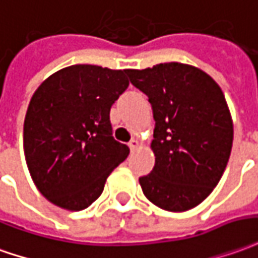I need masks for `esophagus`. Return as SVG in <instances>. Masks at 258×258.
I'll list each match as a JSON object with an SVG mask.
<instances>
[{"mask_svg": "<svg viewBox=\"0 0 258 258\" xmlns=\"http://www.w3.org/2000/svg\"><path fill=\"white\" fill-rule=\"evenodd\" d=\"M128 147H130V149H131V151H135L137 148L140 147V142L137 141V140H131V141H130V144H128Z\"/></svg>", "mask_w": 258, "mask_h": 258, "instance_id": "obj_1", "label": "esophagus"}]
</instances>
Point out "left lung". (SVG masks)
<instances>
[{"label":"left lung","instance_id":"1","mask_svg":"<svg viewBox=\"0 0 258 258\" xmlns=\"http://www.w3.org/2000/svg\"><path fill=\"white\" fill-rule=\"evenodd\" d=\"M127 75L154 111L155 166L140 177L142 191L162 210H191L215 188L229 160L233 124L223 92L208 74L180 62Z\"/></svg>","mask_w":258,"mask_h":258}]
</instances>
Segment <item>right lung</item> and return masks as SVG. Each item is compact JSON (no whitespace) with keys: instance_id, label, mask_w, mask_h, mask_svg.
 I'll use <instances>...</instances> for the list:
<instances>
[{"instance_id":"1","label":"right lung","mask_w":258,"mask_h":258,"mask_svg":"<svg viewBox=\"0 0 258 258\" xmlns=\"http://www.w3.org/2000/svg\"><path fill=\"white\" fill-rule=\"evenodd\" d=\"M127 70L67 67L41 84L23 124V151L39 191L70 211L88 208L128 156L113 138L110 109L128 88Z\"/></svg>"}]
</instances>
